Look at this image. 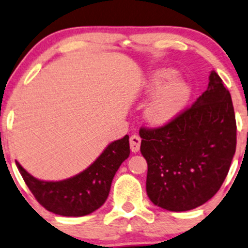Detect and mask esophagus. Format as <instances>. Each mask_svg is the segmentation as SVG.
<instances>
[{"label": "esophagus", "instance_id": "esophagus-1", "mask_svg": "<svg viewBox=\"0 0 248 248\" xmlns=\"http://www.w3.org/2000/svg\"><path fill=\"white\" fill-rule=\"evenodd\" d=\"M140 137L139 135H133L129 140V144H130V150L131 152L136 153L140 151Z\"/></svg>", "mask_w": 248, "mask_h": 248}]
</instances>
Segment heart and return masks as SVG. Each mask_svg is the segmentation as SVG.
<instances>
[{
    "mask_svg": "<svg viewBox=\"0 0 248 248\" xmlns=\"http://www.w3.org/2000/svg\"><path fill=\"white\" fill-rule=\"evenodd\" d=\"M174 75L171 70H160L153 75L150 88L158 90L166 81ZM190 95L187 84L182 80H173L162 87L152 101L147 105L145 115L147 120L152 124H160L170 120L175 114L186 104Z\"/></svg>",
    "mask_w": 248,
    "mask_h": 248,
    "instance_id": "b5f03b06",
    "label": "heart"
}]
</instances>
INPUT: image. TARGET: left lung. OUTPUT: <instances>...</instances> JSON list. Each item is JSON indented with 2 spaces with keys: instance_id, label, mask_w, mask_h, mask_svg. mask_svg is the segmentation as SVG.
Segmentation results:
<instances>
[{
  "instance_id": "8db88e82",
  "label": "left lung",
  "mask_w": 248,
  "mask_h": 248,
  "mask_svg": "<svg viewBox=\"0 0 248 248\" xmlns=\"http://www.w3.org/2000/svg\"><path fill=\"white\" fill-rule=\"evenodd\" d=\"M140 136L150 200L171 212L198 207L220 190L236 152L230 93L213 71L207 90L190 108L164 126L142 127Z\"/></svg>"
}]
</instances>
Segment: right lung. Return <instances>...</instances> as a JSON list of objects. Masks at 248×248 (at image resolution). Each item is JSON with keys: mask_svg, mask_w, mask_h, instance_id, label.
Returning <instances> with one entry per match:
<instances>
[{"mask_svg": "<svg viewBox=\"0 0 248 248\" xmlns=\"http://www.w3.org/2000/svg\"><path fill=\"white\" fill-rule=\"evenodd\" d=\"M129 136L114 140L82 173L59 182L40 181L16 161L25 183L46 211L62 216H83L98 209L108 199L112 180L129 156Z\"/></svg>", "mask_w": 248, "mask_h": 248, "instance_id": "obj_1", "label": "right lung"}]
</instances>
